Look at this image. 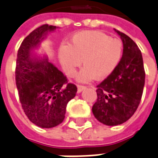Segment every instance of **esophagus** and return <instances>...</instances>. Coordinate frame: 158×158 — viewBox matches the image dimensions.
Instances as JSON below:
<instances>
[{
	"label": "esophagus",
	"instance_id": "esophagus-1",
	"mask_svg": "<svg viewBox=\"0 0 158 158\" xmlns=\"http://www.w3.org/2000/svg\"><path fill=\"white\" fill-rule=\"evenodd\" d=\"M77 88H78V93H80L82 92V91H83V90H84L86 87L84 86V85H81V84H78V85H77Z\"/></svg>",
	"mask_w": 158,
	"mask_h": 158
}]
</instances>
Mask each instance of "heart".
Instances as JSON below:
<instances>
[{
    "label": "heart",
    "instance_id": "b5f03b06",
    "mask_svg": "<svg viewBox=\"0 0 158 158\" xmlns=\"http://www.w3.org/2000/svg\"><path fill=\"white\" fill-rule=\"evenodd\" d=\"M122 41L111 38L98 31H85L75 34L69 45H62L59 50L61 64L69 77L74 76L76 69L84 67L78 74V79L89 82L97 78L106 79L120 63L123 55Z\"/></svg>",
    "mask_w": 158,
    "mask_h": 158
}]
</instances>
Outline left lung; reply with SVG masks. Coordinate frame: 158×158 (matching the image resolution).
<instances>
[{
  "label": "left lung",
  "instance_id": "obj_1",
  "mask_svg": "<svg viewBox=\"0 0 158 158\" xmlns=\"http://www.w3.org/2000/svg\"><path fill=\"white\" fill-rule=\"evenodd\" d=\"M123 43L116 69L97 86L93 114L103 124L116 126L127 121L137 110L143 92L145 70L142 53L129 36L114 29Z\"/></svg>",
  "mask_w": 158,
  "mask_h": 158
}]
</instances>
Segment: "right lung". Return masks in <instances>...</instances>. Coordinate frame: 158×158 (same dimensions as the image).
Segmentation results:
<instances>
[{"instance_id": "1", "label": "right lung", "mask_w": 158, "mask_h": 158, "mask_svg": "<svg viewBox=\"0 0 158 158\" xmlns=\"http://www.w3.org/2000/svg\"><path fill=\"white\" fill-rule=\"evenodd\" d=\"M56 26L42 25L24 39L18 50L15 84L23 110L29 120L43 128L63 122L66 107L76 94V85L47 58L33 60L31 52L39 46L48 31Z\"/></svg>"}]
</instances>
